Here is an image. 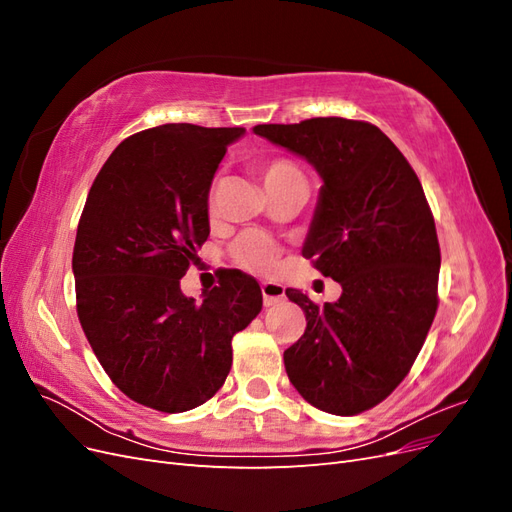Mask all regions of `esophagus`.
<instances>
[{"label": "esophagus", "instance_id": "esophagus-1", "mask_svg": "<svg viewBox=\"0 0 512 512\" xmlns=\"http://www.w3.org/2000/svg\"><path fill=\"white\" fill-rule=\"evenodd\" d=\"M284 292H286V288L282 284L265 282V284H262V301H265L267 307H271V305L280 303L284 299Z\"/></svg>", "mask_w": 512, "mask_h": 512}]
</instances>
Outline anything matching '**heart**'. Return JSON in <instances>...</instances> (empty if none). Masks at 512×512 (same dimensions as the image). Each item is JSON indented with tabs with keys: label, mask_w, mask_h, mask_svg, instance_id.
Here are the masks:
<instances>
[{
	"label": "heart",
	"mask_w": 512,
	"mask_h": 512,
	"mask_svg": "<svg viewBox=\"0 0 512 512\" xmlns=\"http://www.w3.org/2000/svg\"><path fill=\"white\" fill-rule=\"evenodd\" d=\"M258 173L262 183H265L267 192L290 179H303L301 170L284 158H273V160L262 162L258 166ZM282 254L284 250L280 243L267 237L265 232H254V230L245 232V235H241L235 243L230 245L232 260H235L239 267L260 275L275 271L277 265H280Z\"/></svg>",
	"instance_id": "obj_1"
}]
</instances>
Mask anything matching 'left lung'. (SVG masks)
Here are the masks:
<instances>
[{
  "instance_id": "obj_1",
  "label": "left lung",
  "mask_w": 512,
  "mask_h": 512,
  "mask_svg": "<svg viewBox=\"0 0 512 512\" xmlns=\"http://www.w3.org/2000/svg\"><path fill=\"white\" fill-rule=\"evenodd\" d=\"M254 132L318 170L324 185L303 256L342 286L324 305L286 288L307 320L284 352L286 374L314 408L361 414L408 376L438 309L440 243L423 185L367 121L314 117Z\"/></svg>"
}]
</instances>
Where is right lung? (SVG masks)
<instances>
[{
    "label": "right lung",
    "mask_w": 512,
    "mask_h": 512,
    "mask_svg": "<svg viewBox=\"0 0 512 512\" xmlns=\"http://www.w3.org/2000/svg\"><path fill=\"white\" fill-rule=\"evenodd\" d=\"M243 128L166 123L128 136L87 194L72 271L76 314L117 389L166 414L205 404L232 365V337L262 309L254 277L230 273L203 303L181 277L209 237L207 198Z\"/></svg>",
    "instance_id": "right-lung-1"
}]
</instances>
